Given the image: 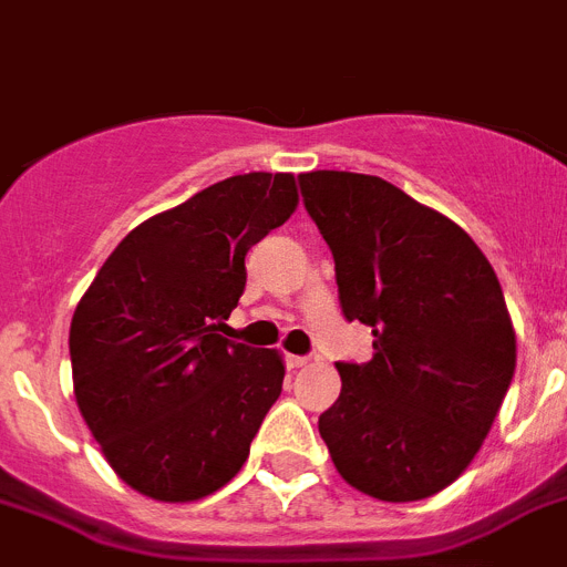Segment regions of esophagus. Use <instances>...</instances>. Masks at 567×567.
I'll use <instances>...</instances> for the list:
<instances>
[{
  "label": "esophagus",
  "mask_w": 567,
  "mask_h": 567,
  "mask_svg": "<svg viewBox=\"0 0 567 567\" xmlns=\"http://www.w3.org/2000/svg\"><path fill=\"white\" fill-rule=\"evenodd\" d=\"M285 362H288V368H293V371H297V368L308 365V357H293V353H290V357H285Z\"/></svg>",
  "instance_id": "34e87169"
}]
</instances>
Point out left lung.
<instances>
[{
	"label": "left lung",
	"instance_id": "left-lung-1",
	"mask_svg": "<svg viewBox=\"0 0 567 567\" xmlns=\"http://www.w3.org/2000/svg\"><path fill=\"white\" fill-rule=\"evenodd\" d=\"M299 185L342 313L373 328L371 362H337L342 393L319 416L328 454L373 499L440 494L474 462L514 379L499 279L460 225L391 182L311 171Z\"/></svg>",
	"mask_w": 567,
	"mask_h": 567
}]
</instances>
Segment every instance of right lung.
I'll return each instance as SVG.
<instances>
[{
  "label": "right lung",
  "instance_id": "right-lung-1",
  "mask_svg": "<svg viewBox=\"0 0 567 567\" xmlns=\"http://www.w3.org/2000/svg\"><path fill=\"white\" fill-rule=\"evenodd\" d=\"M293 174H239L116 245L71 319L73 396L125 485L196 502L228 485L279 400L282 353L223 337L245 254L297 210Z\"/></svg>",
  "mask_w": 567,
  "mask_h": 567
}]
</instances>
